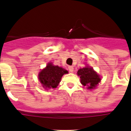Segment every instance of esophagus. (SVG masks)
I'll return each instance as SVG.
<instances>
[{
  "label": "esophagus",
  "instance_id": "esophagus-1",
  "mask_svg": "<svg viewBox=\"0 0 131 131\" xmlns=\"http://www.w3.org/2000/svg\"><path fill=\"white\" fill-rule=\"evenodd\" d=\"M69 71H70V72H72L73 71H74V68H73V67H72V66H69Z\"/></svg>",
  "mask_w": 131,
  "mask_h": 131
}]
</instances>
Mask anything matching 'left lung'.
<instances>
[{
    "label": "left lung",
    "instance_id": "left-lung-1",
    "mask_svg": "<svg viewBox=\"0 0 131 131\" xmlns=\"http://www.w3.org/2000/svg\"><path fill=\"white\" fill-rule=\"evenodd\" d=\"M77 74L80 77L81 82L82 85L88 86L89 89H93L101 81L99 76L94 72L91 67H86L80 69L78 71Z\"/></svg>",
    "mask_w": 131,
    "mask_h": 131
}]
</instances>
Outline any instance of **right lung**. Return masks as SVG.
<instances>
[{"label":"right lung","instance_id":"obj_1","mask_svg":"<svg viewBox=\"0 0 131 131\" xmlns=\"http://www.w3.org/2000/svg\"><path fill=\"white\" fill-rule=\"evenodd\" d=\"M68 73V71L59 66H54L49 63L47 67L38 74V79L42 86L45 89L54 88L58 86L62 75Z\"/></svg>","mask_w":131,"mask_h":131}]
</instances>
